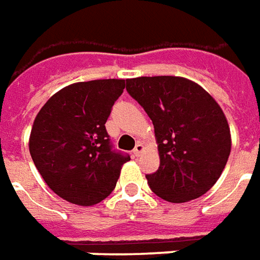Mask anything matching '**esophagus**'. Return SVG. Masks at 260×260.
Wrapping results in <instances>:
<instances>
[{
  "label": "esophagus",
  "mask_w": 260,
  "mask_h": 260,
  "mask_svg": "<svg viewBox=\"0 0 260 260\" xmlns=\"http://www.w3.org/2000/svg\"><path fill=\"white\" fill-rule=\"evenodd\" d=\"M143 149H145V146H143V143H141V142H138V143H136L135 149H134V156H136V157H138V156H141V153L143 152Z\"/></svg>",
  "instance_id": "obj_1"
}]
</instances>
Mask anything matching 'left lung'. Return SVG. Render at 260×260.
I'll return each instance as SVG.
<instances>
[{"label":"left lung","instance_id":"1","mask_svg":"<svg viewBox=\"0 0 260 260\" xmlns=\"http://www.w3.org/2000/svg\"><path fill=\"white\" fill-rule=\"evenodd\" d=\"M126 90L154 126L160 167L146 175L150 189L171 203L206 193L220 178L231 150L229 122L216 100L181 76L126 79Z\"/></svg>","mask_w":260,"mask_h":260}]
</instances>
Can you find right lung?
Here are the masks:
<instances>
[{
	"label": "right lung",
	"instance_id": "obj_1",
	"mask_svg": "<svg viewBox=\"0 0 260 260\" xmlns=\"http://www.w3.org/2000/svg\"><path fill=\"white\" fill-rule=\"evenodd\" d=\"M124 89V79L78 82L50 97L36 115L30 156L59 198L93 206L114 191L131 157L113 150L106 122Z\"/></svg>",
	"mask_w": 260,
	"mask_h": 260
}]
</instances>
